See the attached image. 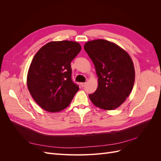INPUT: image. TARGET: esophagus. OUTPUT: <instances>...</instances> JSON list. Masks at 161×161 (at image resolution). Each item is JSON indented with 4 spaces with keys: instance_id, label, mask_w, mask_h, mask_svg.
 Masks as SVG:
<instances>
[{
    "instance_id": "1",
    "label": "esophagus",
    "mask_w": 161,
    "mask_h": 161,
    "mask_svg": "<svg viewBox=\"0 0 161 161\" xmlns=\"http://www.w3.org/2000/svg\"><path fill=\"white\" fill-rule=\"evenodd\" d=\"M85 85H86V83H85V82H81V83H80V86H81V87H84Z\"/></svg>"
}]
</instances>
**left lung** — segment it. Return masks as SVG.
Masks as SVG:
<instances>
[{"instance_id": "1", "label": "left lung", "mask_w": 161, "mask_h": 161, "mask_svg": "<svg viewBox=\"0 0 161 161\" xmlns=\"http://www.w3.org/2000/svg\"><path fill=\"white\" fill-rule=\"evenodd\" d=\"M84 49L95 67L98 86L89 97L95 106L105 110L118 108L132 90L135 71L128 53L105 40L86 42Z\"/></svg>"}]
</instances>
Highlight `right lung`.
<instances>
[{"label": "right lung", "mask_w": 161, "mask_h": 161, "mask_svg": "<svg viewBox=\"0 0 161 161\" xmlns=\"http://www.w3.org/2000/svg\"><path fill=\"white\" fill-rule=\"evenodd\" d=\"M81 50L72 41L47 43L33 57L27 87L36 103L47 111H60L70 103L79 85L72 79L70 63Z\"/></svg>", "instance_id": "right-lung-1"}]
</instances>
